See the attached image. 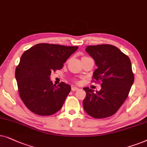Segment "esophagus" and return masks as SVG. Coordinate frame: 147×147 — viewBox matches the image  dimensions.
<instances>
[{
  "instance_id": "1",
  "label": "esophagus",
  "mask_w": 147,
  "mask_h": 147,
  "mask_svg": "<svg viewBox=\"0 0 147 147\" xmlns=\"http://www.w3.org/2000/svg\"><path fill=\"white\" fill-rule=\"evenodd\" d=\"M79 89L78 87H72V89H71V90L72 91H78V90H79Z\"/></svg>"
}]
</instances>
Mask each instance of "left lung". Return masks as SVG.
<instances>
[{"mask_svg":"<svg viewBox=\"0 0 147 147\" xmlns=\"http://www.w3.org/2000/svg\"><path fill=\"white\" fill-rule=\"evenodd\" d=\"M85 50L97 66L93 79L101 83V89L94 92L89 87L83 88L86 92L83 108L94 118L111 116L124 103L134 83L130 60L112 45L88 46Z\"/></svg>","mask_w":147,"mask_h":147,"instance_id":"left-lung-1","label":"left lung"}]
</instances>
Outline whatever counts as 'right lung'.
<instances>
[{
    "mask_svg": "<svg viewBox=\"0 0 147 147\" xmlns=\"http://www.w3.org/2000/svg\"><path fill=\"white\" fill-rule=\"evenodd\" d=\"M79 48L58 44H38L24 52L15 70L21 100L31 111L50 116L60 110L71 87L64 82L53 85L52 72L63 67L66 60Z\"/></svg>",
    "mask_w": 147,
    "mask_h": 147,
    "instance_id": "add662e5",
    "label": "right lung"
}]
</instances>
